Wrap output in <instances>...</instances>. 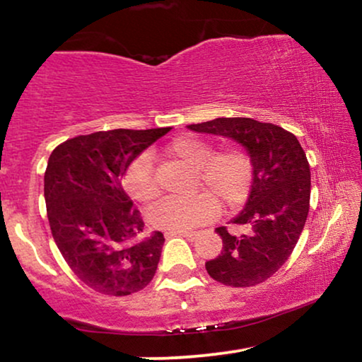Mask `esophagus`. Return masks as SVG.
<instances>
[{
  "label": "esophagus",
  "mask_w": 362,
  "mask_h": 362,
  "mask_svg": "<svg viewBox=\"0 0 362 362\" xmlns=\"http://www.w3.org/2000/svg\"><path fill=\"white\" fill-rule=\"evenodd\" d=\"M167 236H170V235H180V236H184V238H187V240H194L195 236H197V231H167V233H165Z\"/></svg>",
  "instance_id": "34e87169"
}]
</instances>
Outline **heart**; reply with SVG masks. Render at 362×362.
Instances as JSON below:
<instances>
[{
    "instance_id": "heart-1",
    "label": "heart",
    "mask_w": 362,
    "mask_h": 362,
    "mask_svg": "<svg viewBox=\"0 0 362 362\" xmlns=\"http://www.w3.org/2000/svg\"><path fill=\"white\" fill-rule=\"evenodd\" d=\"M213 151L211 143L195 136H180L167 146L170 158L195 172V185L209 192L223 207L240 206L248 197L252 187V156L247 149L240 146L224 148L218 153ZM124 187L138 202L149 204L155 201L160 189L151 156L144 153L129 165L124 175ZM214 199L206 194L195 195L187 201L168 199L149 213V223L158 230H192L213 219L218 213V204Z\"/></svg>"
}]
</instances>
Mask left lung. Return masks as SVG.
Instances as JSON below:
<instances>
[{
    "label": "left lung",
    "mask_w": 362,
    "mask_h": 362,
    "mask_svg": "<svg viewBox=\"0 0 362 362\" xmlns=\"http://www.w3.org/2000/svg\"><path fill=\"white\" fill-rule=\"evenodd\" d=\"M187 127L233 139L252 156L250 194L242 213L231 219L242 233L216 228L223 250L206 262V271L233 288L260 284L289 259L310 211L311 173L300 141L276 124L248 117H219Z\"/></svg>",
    "instance_id": "obj_1"
}]
</instances>
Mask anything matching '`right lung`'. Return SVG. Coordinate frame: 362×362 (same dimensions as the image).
Listing matches in <instances>:
<instances>
[{
    "label": "right lung",
    "mask_w": 362,
    "mask_h": 362,
    "mask_svg": "<svg viewBox=\"0 0 362 362\" xmlns=\"http://www.w3.org/2000/svg\"><path fill=\"white\" fill-rule=\"evenodd\" d=\"M170 127L114 129L78 136L49 156L44 197L61 255L86 286L109 296L138 293L151 282L165 238H139L144 223L122 178L129 165Z\"/></svg>",
    "instance_id": "right-lung-1"
}]
</instances>
